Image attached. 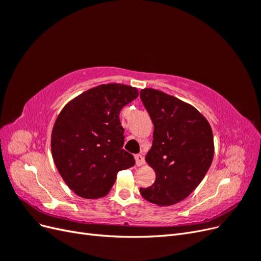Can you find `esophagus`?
<instances>
[{"mask_svg":"<svg viewBox=\"0 0 261 261\" xmlns=\"http://www.w3.org/2000/svg\"><path fill=\"white\" fill-rule=\"evenodd\" d=\"M135 160H136V164L138 165V167H141V165H143V164L145 163L144 156L141 155V154H136V155H135Z\"/></svg>","mask_w":261,"mask_h":261,"instance_id":"obj_1","label":"esophagus"}]
</instances>
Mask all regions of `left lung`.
<instances>
[{"mask_svg":"<svg viewBox=\"0 0 261 261\" xmlns=\"http://www.w3.org/2000/svg\"><path fill=\"white\" fill-rule=\"evenodd\" d=\"M140 99L154 126L146 161L155 172L154 183L140 194L158 206H171L191 195L208 172L212 129L198 110L168 93L145 88Z\"/></svg>","mask_w":261,"mask_h":261,"instance_id":"left-lung-1","label":"left lung"}]
</instances>
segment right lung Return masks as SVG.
Listing matches in <instances>:
<instances>
[{
  "instance_id": "obj_1",
  "label": "right lung",
  "mask_w": 261,
  "mask_h": 261,
  "mask_svg": "<svg viewBox=\"0 0 261 261\" xmlns=\"http://www.w3.org/2000/svg\"><path fill=\"white\" fill-rule=\"evenodd\" d=\"M137 97L138 90L127 85H100L63 108L53 126L51 150L62 178L76 195L105 197L117 173L134 167V156L123 149L120 112Z\"/></svg>"
}]
</instances>
